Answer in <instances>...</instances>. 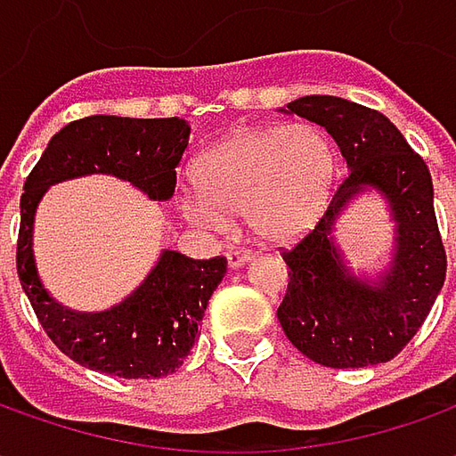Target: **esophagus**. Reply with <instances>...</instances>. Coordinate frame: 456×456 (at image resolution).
<instances>
[{
    "label": "esophagus",
    "mask_w": 456,
    "mask_h": 456,
    "mask_svg": "<svg viewBox=\"0 0 456 456\" xmlns=\"http://www.w3.org/2000/svg\"><path fill=\"white\" fill-rule=\"evenodd\" d=\"M225 258H228V266H231V269H240L243 264L254 261V254H251V251H238V248H231V251L225 254Z\"/></svg>",
    "instance_id": "34e87169"
}]
</instances>
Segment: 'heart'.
Listing matches in <instances>:
<instances>
[{"mask_svg": "<svg viewBox=\"0 0 456 456\" xmlns=\"http://www.w3.org/2000/svg\"><path fill=\"white\" fill-rule=\"evenodd\" d=\"M335 167L327 134L312 124L240 129L198 154V195L184 198L183 213L208 231L243 213L256 238L291 243L322 216Z\"/></svg>", "mask_w": 456, "mask_h": 456, "instance_id": "heart-1", "label": "heart"}]
</instances>
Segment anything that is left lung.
<instances>
[{
    "label": "left lung",
    "instance_id": "1",
    "mask_svg": "<svg viewBox=\"0 0 456 456\" xmlns=\"http://www.w3.org/2000/svg\"><path fill=\"white\" fill-rule=\"evenodd\" d=\"M279 111L320 124L340 147L347 175L314 231L284 251L289 287L276 317L291 345L324 368L388 362L419 332L447 276L429 167L368 106L302 96ZM368 191L387 200L395 220L392 261L373 277L355 273L334 238L341 213Z\"/></svg>",
    "mask_w": 456,
    "mask_h": 456
}]
</instances>
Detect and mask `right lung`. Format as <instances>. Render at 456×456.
<instances>
[{
  "label": "right lung",
  "instance_id": "1",
  "mask_svg": "<svg viewBox=\"0 0 456 456\" xmlns=\"http://www.w3.org/2000/svg\"><path fill=\"white\" fill-rule=\"evenodd\" d=\"M190 142L184 118L86 116L55 134L29 172L20 200L17 273L47 338L80 365L118 378H162L190 355L202 314L225 276L223 256L195 261L165 248L147 279L101 312L62 306L37 273L35 213L53 184L86 175H114L150 200L175 195L177 165Z\"/></svg>",
  "mask_w": 456,
  "mask_h": 456
}]
</instances>
